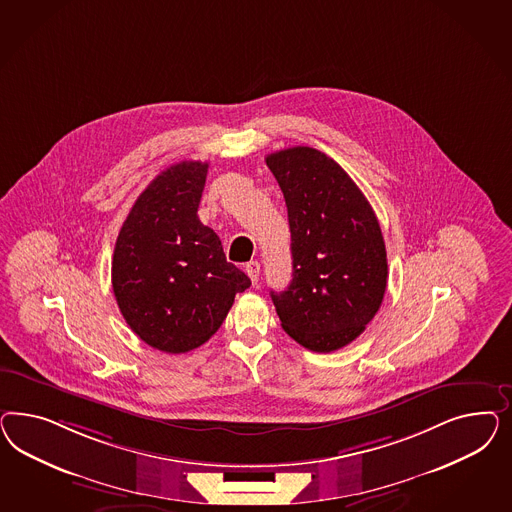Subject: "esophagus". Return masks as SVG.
Masks as SVG:
<instances>
[{
  "label": "esophagus",
  "mask_w": 512,
  "mask_h": 512,
  "mask_svg": "<svg viewBox=\"0 0 512 512\" xmlns=\"http://www.w3.org/2000/svg\"><path fill=\"white\" fill-rule=\"evenodd\" d=\"M246 274L251 279V283L257 285L259 274H261V264L257 263V261H251V263L246 264Z\"/></svg>",
  "instance_id": "esophagus-1"
}]
</instances>
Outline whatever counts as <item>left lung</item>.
<instances>
[{
    "mask_svg": "<svg viewBox=\"0 0 512 512\" xmlns=\"http://www.w3.org/2000/svg\"><path fill=\"white\" fill-rule=\"evenodd\" d=\"M283 191L293 281L270 291L283 330L315 353L357 340L387 291L385 240L351 176L328 155L295 146L266 155Z\"/></svg>",
    "mask_w": 512,
    "mask_h": 512,
    "instance_id": "obj_1",
    "label": "left lung"
}]
</instances>
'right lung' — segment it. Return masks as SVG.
I'll return each instance as SVG.
<instances>
[{
    "instance_id": "right-lung-1",
    "label": "right lung",
    "mask_w": 512,
    "mask_h": 512,
    "mask_svg": "<svg viewBox=\"0 0 512 512\" xmlns=\"http://www.w3.org/2000/svg\"><path fill=\"white\" fill-rule=\"evenodd\" d=\"M208 163L157 174L124 221L112 289L125 323L150 347L187 353L210 340L251 279L227 263L221 240L197 216Z\"/></svg>"
}]
</instances>
